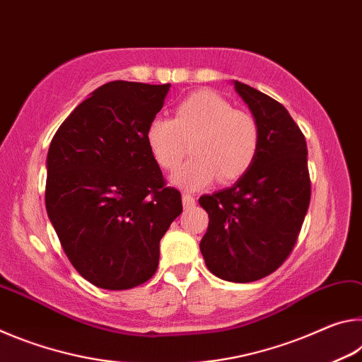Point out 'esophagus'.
Returning <instances> with one entry per match:
<instances>
[{
    "label": "esophagus",
    "mask_w": 362,
    "mask_h": 362,
    "mask_svg": "<svg viewBox=\"0 0 362 362\" xmlns=\"http://www.w3.org/2000/svg\"><path fill=\"white\" fill-rule=\"evenodd\" d=\"M182 201H183V207H185V209H192V207L196 204L194 196L188 192L182 193Z\"/></svg>",
    "instance_id": "esophagus-1"
}]
</instances>
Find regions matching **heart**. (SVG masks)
<instances>
[{"label":"heart","instance_id":"obj_1","mask_svg":"<svg viewBox=\"0 0 362 362\" xmlns=\"http://www.w3.org/2000/svg\"><path fill=\"white\" fill-rule=\"evenodd\" d=\"M158 166L173 173L192 151V159L173 175V183L199 189L216 179L235 182L249 173L260 150V127L212 90H199L177 105L173 119L155 118L145 132Z\"/></svg>","mask_w":362,"mask_h":362}]
</instances>
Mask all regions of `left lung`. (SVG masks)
Instances as JSON below:
<instances>
[{
    "instance_id": "1",
    "label": "left lung",
    "mask_w": 362,
    "mask_h": 362,
    "mask_svg": "<svg viewBox=\"0 0 362 362\" xmlns=\"http://www.w3.org/2000/svg\"><path fill=\"white\" fill-rule=\"evenodd\" d=\"M260 127V150L235 185L199 198L209 226L199 243L209 272L231 283H252L289 257L310 206L305 136L272 97L233 81Z\"/></svg>"
}]
</instances>
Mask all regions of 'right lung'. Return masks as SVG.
Here are the masks:
<instances>
[{"instance_id": "right-lung-1", "label": "right lung", "mask_w": 362, "mask_h": 362, "mask_svg": "<svg viewBox=\"0 0 362 362\" xmlns=\"http://www.w3.org/2000/svg\"><path fill=\"white\" fill-rule=\"evenodd\" d=\"M170 84L112 81L73 110L49 145L46 211L76 272L100 289L144 284L182 214L145 132Z\"/></svg>"}]
</instances>
